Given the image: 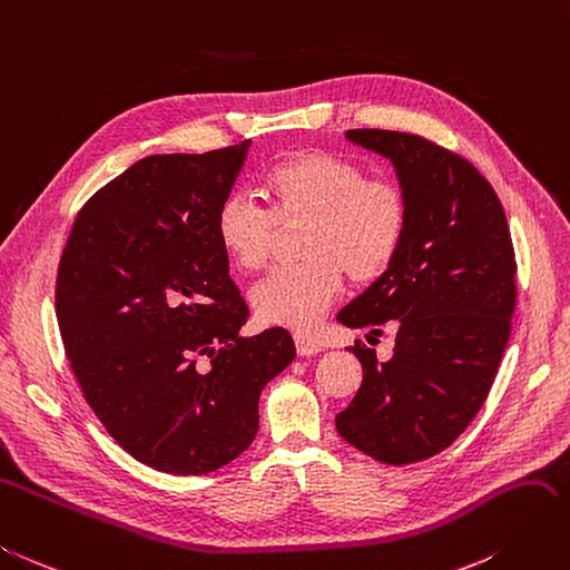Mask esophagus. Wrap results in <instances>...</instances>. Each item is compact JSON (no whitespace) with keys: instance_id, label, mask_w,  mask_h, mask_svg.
Masks as SVG:
<instances>
[{"instance_id":"obj_1","label":"esophagus","mask_w":570,"mask_h":570,"mask_svg":"<svg viewBox=\"0 0 570 570\" xmlns=\"http://www.w3.org/2000/svg\"><path fill=\"white\" fill-rule=\"evenodd\" d=\"M295 347H297L299 357H312V355H318V352L323 350L316 341H312V337H304V335H295Z\"/></svg>"}]
</instances>
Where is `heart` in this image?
Segmentation results:
<instances>
[{
    "mask_svg": "<svg viewBox=\"0 0 570 570\" xmlns=\"http://www.w3.org/2000/svg\"><path fill=\"white\" fill-rule=\"evenodd\" d=\"M271 213L229 194L215 213L220 249L242 271L266 266L275 223L306 220L302 264L275 268L252 289L258 321L312 333L343 289V275L366 285L391 268L410 223L400 184L366 179L364 167L326 150H299L261 177Z\"/></svg>",
    "mask_w": 570,
    "mask_h": 570,
    "instance_id": "b5f03b06",
    "label": "heart"
}]
</instances>
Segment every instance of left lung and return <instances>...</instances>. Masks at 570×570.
Wrapping results in <instances>:
<instances>
[{
    "mask_svg": "<svg viewBox=\"0 0 570 570\" xmlns=\"http://www.w3.org/2000/svg\"><path fill=\"white\" fill-rule=\"evenodd\" d=\"M347 141L395 167L410 223L391 268L337 314L381 335L395 321L389 362L355 345L362 386L337 414L347 443L389 465L441 453L465 432L494 383L515 309V254L491 184L422 136L350 129Z\"/></svg>",
    "mask_w": 570,
    "mask_h": 570,
    "instance_id": "left-lung-1",
    "label": "left lung"
}]
</instances>
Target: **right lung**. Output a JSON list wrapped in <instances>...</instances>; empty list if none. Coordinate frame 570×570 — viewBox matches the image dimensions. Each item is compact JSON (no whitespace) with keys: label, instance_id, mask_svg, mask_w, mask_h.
Returning a JSON list of instances; mask_svg holds the SVG:
<instances>
[{"label":"right lung","instance_id":"add662e5","mask_svg":"<svg viewBox=\"0 0 570 570\" xmlns=\"http://www.w3.org/2000/svg\"><path fill=\"white\" fill-rule=\"evenodd\" d=\"M252 141L202 156H148L76 215L57 273L71 372L107 432L138 463L206 474L258 432V397L295 360L285 328L242 335L215 213Z\"/></svg>","mask_w":570,"mask_h":570}]
</instances>
